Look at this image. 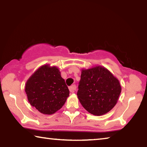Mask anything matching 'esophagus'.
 <instances>
[{"mask_svg":"<svg viewBox=\"0 0 147 147\" xmlns=\"http://www.w3.org/2000/svg\"><path fill=\"white\" fill-rule=\"evenodd\" d=\"M69 91H70V92L71 93H73L74 92V91L76 90V85H73V86H70L69 88Z\"/></svg>","mask_w":147,"mask_h":147,"instance_id":"obj_1","label":"esophagus"}]
</instances>
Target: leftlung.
I'll return each instance as SVG.
<instances>
[{"label": "left lung", "instance_id": "8db88e82", "mask_svg": "<svg viewBox=\"0 0 147 147\" xmlns=\"http://www.w3.org/2000/svg\"><path fill=\"white\" fill-rule=\"evenodd\" d=\"M121 92L119 80L102 66L82 70L77 96L89 113L102 115L117 102Z\"/></svg>", "mask_w": 147, "mask_h": 147}]
</instances>
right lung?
Listing matches in <instances>:
<instances>
[{
    "label": "right lung",
    "mask_w": 147,
    "mask_h": 147,
    "mask_svg": "<svg viewBox=\"0 0 147 147\" xmlns=\"http://www.w3.org/2000/svg\"><path fill=\"white\" fill-rule=\"evenodd\" d=\"M28 100L41 113L53 114L65 103L69 90L59 69L44 65L30 77L25 86Z\"/></svg>",
    "instance_id": "obj_1"
}]
</instances>
